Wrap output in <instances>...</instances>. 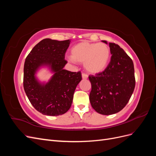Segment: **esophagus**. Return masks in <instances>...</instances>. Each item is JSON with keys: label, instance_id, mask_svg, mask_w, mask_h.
I'll use <instances>...</instances> for the list:
<instances>
[{"label": "esophagus", "instance_id": "34e87169", "mask_svg": "<svg viewBox=\"0 0 156 156\" xmlns=\"http://www.w3.org/2000/svg\"><path fill=\"white\" fill-rule=\"evenodd\" d=\"M82 78L83 79H88V75L85 73H82Z\"/></svg>", "mask_w": 156, "mask_h": 156}]
</instances>
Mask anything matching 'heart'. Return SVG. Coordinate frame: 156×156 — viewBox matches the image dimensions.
<instances>
[{"label": "heart", "mask_w": 156, "mask_h": 156, "mask_svg": "<svg viewBox=\"0 0 156 156\" xmlns=\"http://www.w3.org/2000/svg\"><path fill=\"white\" fill-rule=\"evenodd\" d=\"M72 56L68 59L75 62L84 63L88 72L98 74L104 71L109 63L111 50L109 47L103 43H90L81 41L71 49Z\"/></svg>", "instance_id": "heart-1"}]
</instances>
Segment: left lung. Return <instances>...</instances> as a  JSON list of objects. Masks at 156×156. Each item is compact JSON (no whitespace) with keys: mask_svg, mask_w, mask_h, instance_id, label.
<instances>
[{"mask_svg":"<svg viewBox=\"0 0 156 156\" xmlns=\"http://www.w3.org/2000/svg\"><path fill=\"white\" fill-rule=\"evenodd\" d=\"M107 44V41L103 40ZM111 59L103 72L88 77L92 90L89 100L97 112L110 115L123 108L133 92L135 79L133 62L120 47L109 43Z\"/></svg>","mask_w":156,"mask_h":156,"instance_id":"8db88e82","label":"left lung"}]
</instances>
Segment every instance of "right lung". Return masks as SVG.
<instances>
[{"instance_id": "right-lung-1", "label": "right lung", "mask_w": 156, "mask_h": 156, "mask_svg": "<svg viewBox=\"0 0 156 156\" xmlns=\"http://www.w3.org/2000/svg\"><path fill=\"white\" fill-rule=\"evenodd\" d=\"M70 41L44 39L34 47L25 59V92L32 106L44 115L58 116L66 112L82 79L80 72L64 69L68 62L64 60L65 53ZM44 67L53 73L48 82H41L36 77L37 71Z\"/></svg>"}]
</instances>
